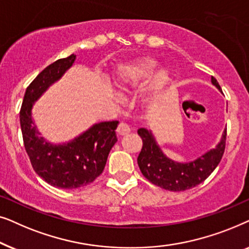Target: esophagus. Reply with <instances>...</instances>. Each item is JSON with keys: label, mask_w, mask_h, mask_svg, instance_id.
<instances>
[{"label": "esophagus", "mask_w": 249, "mask_h": 249, "mask_svg": "<svg viewBox=\"0 0 249 249\" xmlns=\"http://www.w3.org/2000/svg\"><path fill=\"white\" fill-rule=\"evenodd\" d=\"M130 130H131L130 127H129V125H128L127 124H124V122H121V124L118 125V129H117L118 134L120 135V136L128 135L129 132H130Z\"/></svg>", "instance_id": "34e87169"}]
</instances>
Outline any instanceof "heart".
Returning <instances> with one entry per match:
<instances>
[{"label":"heart","mask_w":249,"mask_h":249,"mask_svg":"<svg viewBox=\"0 0 249 249\" xmlns=\"http://www.w3.org/2000/svg\"><path fill=\"white\" fill-rule=\"evenodd\" d=\"M159 62L153 57H138L131 62L119 67L114 85L122 93L145 86L144 103L148 107H155L172 84V72L165 67L159 68Z\"/></svg>","instance_id":"1"}]
</instances>
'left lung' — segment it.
Returning a JSON list of instances; mask_svg holds the SVG:
<instances>
[{"mask_svg":"<svg viewBox=\"0 0 249 249\" xmlns=\"http://www.w3.org/2000/svg\"><path fill=\"white\" fill-rule=\"evenodd\" d=\"M211 81L221 90L215 78H211ZM137 132L142 139V147L137 159L142 176L154 185L171 192H183L203 182L219 164L226 148L227 129L215 148L194 161L176 162L163 153L151 130L139 128Z\"/></svg>","mask_w":249,"mask_h":249,"instance_id":"left-lung-1","label":"left lung"}]
</instances>
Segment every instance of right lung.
I'll return each instance as SVG.
<instances>
[{
  "mask_svg": "<svg viewBox=\"0 0 249 249\" xmlns=\"http://www.w3.org/2000/svg\"><path fill=\"white\" fill-rule=\"evenodd\" d=\"M76 55L60 59L46 67L27 87L20 110L23 144L35 172L51 186L73 189L93 182L103 172L111 148L117 142L119 121L91 125L72 141L52 144L42 137L33 119L36 101L72 67Z\"/></svg>",
  "mask_w": 249,
  "mask_h": 249,
  "instance_id": "obj_1",
  "label": "right lung"
}]
</instances>
